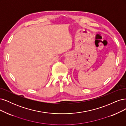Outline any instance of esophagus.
<instances>
[{
    "mask_svg": "<svg viewBox=\"0 0 126 126\" xmlns=\"http://www.w3.org/2000/svg\"><path fill=\"white\" fill-rule=\"evenodd\" d=\"M70 54H67V55H66V56H70Z\"/></svg>",
    "mask_w": 126,
    "mask_h": 126,
    "instance_id": "1",
    "label": "esophagus"
}]
</instances>
